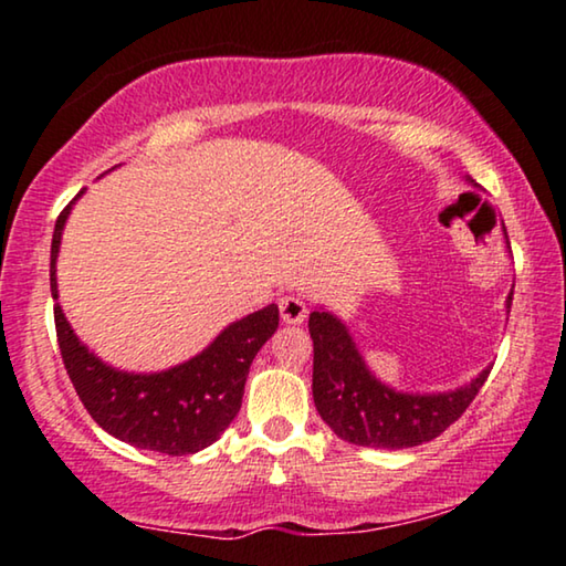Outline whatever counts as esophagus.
<instances>
[{"label":"esophagus","instance_id":"obj_1","mask_svg":"<svg viewBox=\"0 0 566 566\" xmlns=\"http://www.w3.org/2000/svg\"><path fill=\"white\" fill-rule=\"evenodd\" d=\"M277 308H281V319L285 322V324H301L306 319V314H308V308H306V304L304 301H301L298 296H281L277 298Z\"/></svg>","mask_w":566,"mask_h":566}]
</instances>
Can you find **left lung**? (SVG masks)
<instances>
[{
    "instance_id": "8db88e82",
    "label": "left lung",
    "mask_w": 566,
    "mask_h": 566,
    "mask_svg": "<svg viewBox=\"0 0 566 566\" xmlns=\"http://www.w3.org/2000/svg\"><path fill=\"white\" fill-rule=\"evenodd\" d=\"M467 180L474 185L471 177ZM505 244L510 247L507 234ZM510 304L513 291L505 301L507 314ZM308 332L314 339L312 391L316 412L337 438L353 446L399 451L428 443L467 412L490 376V368H484L459 389L401 391L368 368L347 324L324 306H316L308 316Z\"/></svg>"
}]
</instances>
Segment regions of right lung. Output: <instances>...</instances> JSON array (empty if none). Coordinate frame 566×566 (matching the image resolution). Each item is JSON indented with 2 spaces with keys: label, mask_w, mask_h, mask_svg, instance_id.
Instances as JSON below:
<instances>
[{
  "label": "right lung",
  "mask_w": 566,
  "mask_h": 566,
  "mask_svg": "<svg viewBox=\"0 0 566 566\" xmlns=\"http://www.w3.org/2000/svg\"><path fill=\"white\" fill-rule=\"evenodd\" d=\"M82 192L61 211L51 242L53 319L66 374L92 420L113 438L167 455L203 451L221 438L242 407L254 355L277 329V306L268 304L244 319L231 322L211 345L167 370L136 374L113 368L74 335L59 304L61 234Z\"/></svg>",
  "instance_id": "add662e5"
}]
</instances>
